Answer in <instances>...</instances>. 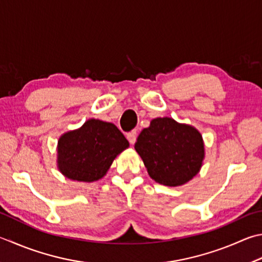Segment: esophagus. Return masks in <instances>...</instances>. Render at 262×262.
<instances>
[{
    "instance_id": "34e87169",
    "label": "esophagus",
    "mask_w": 262,
    "mask_h": 262,
    "mask_svg": "<svg viewBox=\"0 0 262 262\" xmlns=\"http://www.w3.org/2000/svg\"><path fill=\"white\" fill-rule=\"evenodd\" d=\"M127 140L129 141L130 144H134L135 141H136V132L135 130H132L129 133H127Z\"/></svg>"
}]
</instances>
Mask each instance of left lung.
Masks as SVG:
<instances>
[{
  "label": "left lung",
  "instance_id": "8db88e82",
  "mask_svg": "<svg viewBox=\"0 0 262 262\" xmlns=\"http://www.w3.org/2000/svg\"><path fill=\"white\" fill-rule=\"evenodd\" d=\"M135 150L156 182L178 187L187 183L202 167L204 143L196 128L170 118H157L141 132Z\"/></svg>",
  "mask_w": 262,
  "mask_h": 262
}]
</instances>
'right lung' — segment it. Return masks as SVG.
<instances>
[{
    "label": "right lung",
    "instance_id": "obj_1",
    "mask_svg": "<svg viewBox=\"0 0 262 262\" xmlns=\"http://www.w3.org/2000/svg\"><path fill=\"white\" fill-rule=\"evenodd\" d=\"M129 143L116 125L96 119L58 141V167L66 178L93 182L106 174L113 159Z\"/></svg>",
    "mask_w": 262,
    "mask_h": 262
}]
</instances>
